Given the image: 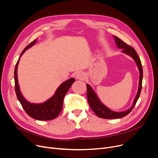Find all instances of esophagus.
<instances>
[{
    "label": "esophagus",
    "mask_w": 158,
    "mask_h": 158,
    "mask_svg": "<svg viewBox=\"0 0 158 158\" xmlns=\"http://www.w3.org/2000/svg\"><path fill=\"white\" fill-rule=\"evenodd\" d=\"M85 78V74L82 72H79L76 74V79L78 80H84Z\"/></svg>",
    "instance_id": "obj_1"
}]
</instances>
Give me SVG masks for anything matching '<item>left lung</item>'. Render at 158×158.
Here are the masks:
<instances>
[{"label": "left lung", "instance_id": "1", "mask_svg": "<svg viewBox=\"0 0 158 158\" xmlns=\"http://www.w3.org/2000/svg\"><path fill=\"white\" fill-rule=\"evenodd\" d=\"M115 39V43L117 44V46L119 48L123 49V52L124 53L127 54L130 56H131L134 60L135 61L136 65L139 69L140 71V79H139V90L134 100L133 106L131 107L126 110L124 112H114L108 109L107 107L105 106L100 102V101L98 100V97H97L96 94L94 93V91L91 88V87L89 85H86L87 87V98L88 102L89 105V107L92 109V110L95 113V114L97 116L103 118V119H117V118H123L126 115H127L135 107V104L137 102L142 89V77H143V69L142 67V64L140 59L139 56V55L136 53V51L133 48L129 46L128 44H126L124 41H123L121 39H120L119 37L116 36H114Z\"/></svg>", "mask_w": 158, "mask_h": 158}]
</instances>
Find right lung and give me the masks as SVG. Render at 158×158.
Listing matches in <instances>:
<instances>
[{"label":"right lung","mask_w":158,"mask_h":158,"mask_svg":"<svg viewBox=\"0 0 158 158\" xmlns=\"http://www.w3.org/2000/svg\"><path fill=\"white\" fill-rule=\"evenodd\" d=\"M35 42L36 40H34L29 44L22 51L20 56L24 53V52L27 49L33 46L35 43ZM19 60V58L16 63L15 69V83L16 96L22 107L30 117L40 121H49L55 119L61 111L64 97L73 82L75 81L74 78H71L63 82L57 89L54 96L44 103L40 104L31 103L23 98L19 88L17 77V68Z\"/></svg>","instance_id":"add662e5"}]
</instances>
